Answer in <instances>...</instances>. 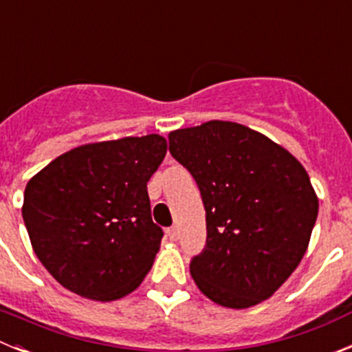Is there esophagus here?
I'll list each match as a JSON object with an SVG mask.
<instances>
[{
	"mask_svg": "<svg viewBox=\"0 0 352 352\" xmlns=\"http://www.w3.org/2000/svg\"><path fill=\"white\" fill-rule=\"evenodd\" d=\"M166 234H167V238L170 239V241H176V239H178V229H176V227H169V229H167L166 231Z\"/></svg>",
	"mask_w": 352,
	"mask_h": 352,
	"instance_id": "obj_1",
	"label": "esophagus"
}]
</instances>
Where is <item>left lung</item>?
I'll list each match as a JSON object with an SVG mask.
<instances>
[{"label":"left lung","instance_id":"left-lung-1","mask_svg":"<svg viewBox=\"0 0 352 352\" xmlns=\"http://www.w3.org/2000/svg\"><path fill=\"white\" fill-rule=\"evenodd\" d=\"M206 210V247L190 263L213 303L248 309L273 296L309 248L319 199L296 157L261 132L211 120L169 133Z\"/></svg>","mask_w":352,"mask_h":352}]
</instances>
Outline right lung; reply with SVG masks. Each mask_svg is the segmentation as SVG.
<instances>
[{"instance_id":"obj_1","label":"right lung","mask_w":352,"mask_h":352,"mask_svg":"<svg viewBox=\"0 0 352 352\" xmlns=\"http://www.w3.org/2000/svg\"><path fill=\"white\" fill-rule=\"evenodd\" d=\"M166 153L158 133L89 142L28 182L23 219L31 247L65 289L105 303L141 285L164 236L146 185Z\"/></svg>"}]
</instances>
